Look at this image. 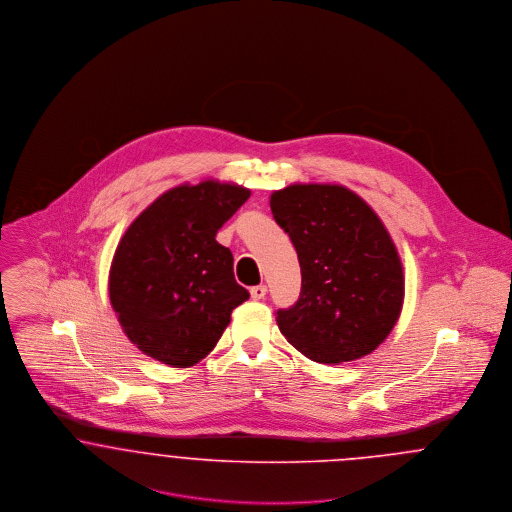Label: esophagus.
I'll list each match as a JSON object with an SVG mask.
<instances>
[{"label":"esophagus","instance_id":"obj_1","mask_svg":"<svg viewBox=\"0 0 512 512\" xmlns=\"http://www.w3.org/2000/svg\"><path fill=\"white\" fill-rule=\"evenodd\" d=\"M251 297L255 299V301H259V299H265V295H267V286L265 284H259V286H253L251 290Z\"/></svg>","mask_w":512,"mask_h":512}]
</instances>
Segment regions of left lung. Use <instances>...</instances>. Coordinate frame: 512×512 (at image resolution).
Wrapping results in <instances>:
<instances>
[{
  "instance_id": "1",
  "label": "left lung",
  "mask_w": 512,
  "mask_h": 512,
  "mask_svg": "<svg viewBox=\"0 0 512 512\" xmlns=\"http://www.w3.org/2000/svg\"><path fill=\"white\" fill-rule=\"evenodd\" d=\"M290 236L301 293L276 322L297 351L322 365L372 353L401 315L405 278L384 222L365 199L338 184H292L270 195Z\"/></svg>"
}]
</instances>
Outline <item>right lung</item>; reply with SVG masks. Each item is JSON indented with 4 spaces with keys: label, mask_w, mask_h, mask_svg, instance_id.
<instances>
[{
    "label": "right lung",
    "mask_w": 512,
    "mask_h": 512,
    "mask_svg": "<svg viewBox=\"0 0 512 512\" xmlns=\"http://www.w3.org/2000/svg\"><path fill=\"white\" fill-rule=\"evenodd\" d=\"M251 192L219 180L159 195L117 245L109 299L124 334L147 357L188 368L205 359L249 299L232 251L215 236Z\"/></svg>",
    "instance_id": "right-lung-1"
}]
</instances>
